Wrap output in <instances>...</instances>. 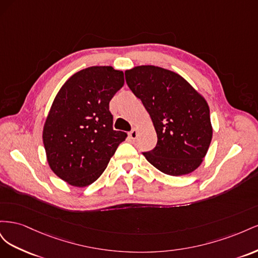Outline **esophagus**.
<instances>
[{
    "label": "esophagus",
    "mask_w": 258,
    "mask_h": 258,
    "mask_svg": "<svg viewBox=\"0 0 258 258\" xmlns=\"http://www.w3.org/2000/svg\"><path fill=\"white\" fill-rule=\"evenodd\" d=\"M137 137H138V131H137V129H132V130L129 132V138H130L131 140H135V139H137Z\"/></svg>",
    "instance_id": "34e87169"
}]
</instances>
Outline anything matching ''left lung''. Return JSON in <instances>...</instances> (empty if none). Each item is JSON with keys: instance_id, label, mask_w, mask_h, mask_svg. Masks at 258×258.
Here are the masks:
<instances>
[{"instance_id": "obj_1", "label": "left lung", "mask_w": 258, "mask_h": 258, "mask_svg": "<svg viewBox=\"0 0 258 258\" xmlns=\"http://www.w3.org/2000/svg\"><path fill=\"white\" fill-rule=\"evenodd\" d=\"M124 75L157 134L154 150L143 153L147 161L173 176L196 170L213 135L206 99L181 75L167 69L139 66L127 70Z\"/></svg>"}]
</instances>
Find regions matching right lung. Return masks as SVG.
Segmentation results:
<instances>
[{
    "label": "right lung",
    "mask_w": 258,
    "mask_h": 258,
    "mask_svg": "<svg viewBox=\"0 0 258 258\" xmlns=\"http://www.w3.org/2000/svg\"><path fill=\"white\" fill-rule=\"evenodd\" d=\"M123 84L122 71L90 67L58 91L44 123L43 143L52 172L68 184H92L126 140V132L113 129L108 106Z\"/></svg>",
    "instance_id": "add662e5"
}]
</instances>
